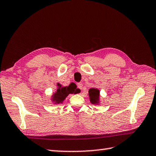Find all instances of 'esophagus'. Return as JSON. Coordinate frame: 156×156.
Here are the masks:
<instances>
[{
	"mask_svg": "<svg viewBox=\"0 0 156 156\" xmlns=\"http://www.w3.org/2000/svg\"><path fill=\"white\" fill-rule=\"evenodd\" d=\"M77 86H78V89H80V90H82V89H83V84H82V83H78V84H77Z\"/></svg>",
	"mask_w": 156,
	"mask_h": 156,
	"instance_id": "esophagus-1",
	"label": "esophagus"
}]
</instances>
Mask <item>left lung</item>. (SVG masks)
Here are the masks:
<instances>
[{"label":"left lung","mask_w":156,"mask_h":156,"mask_svg":"<svg viewBox=\"0 0 156 156\" xmlns=\"http://www.w3.org/2000/svg\"><path fill=\"white\" fill-rule=\"evenodd\" d=\"M89 96L92 104L98 105L100 100V91L96 88H91L89 90Z\"/></svg>","instance_id":"left-lung-1"}]
</instances>
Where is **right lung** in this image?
Masks as SVG:
<instances>
[{
	"instance_id": "1",
	"label": "right lung",
	"mask_w": 156,
	"mask_h": 156,
	"mask_svg": "<svg viewBox=\"0 0 156 156\" xmlns=\"http://www.w3.org/2000/svg\"><path fill=\"white\" fill-rule=\"evenodd\" d=\"M57 85V90L53 94L51 98V101H53L54 104L62 103L69 94L78 93V89H76V87L73 83L70 84L68 87H62L59 83H58Z\"/></svg>"
}]
</instances>
